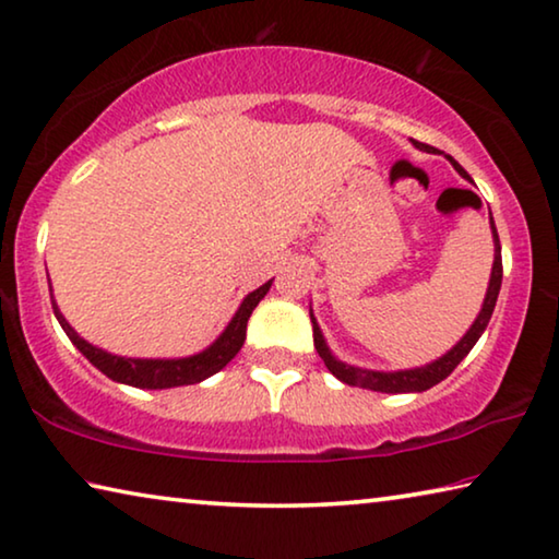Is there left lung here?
I'll return each mask as SVG.
<instances>
[{
  "label": "left lung",
  "mask_w": 559,
  "mask_h": 559,
  "mask_svg": "<svg viewBox=\"0 0 559 559\" xmlns=\"http://www.w3.org/2000/svg\"><path fill=\"white\" fill-rule=\"evenodd\" d=\"M415 146L423 148V152H432V146L428 144H420V141H413ZM450 164L455 166V171L463 176V179L471 181V176L463 166H460L453 156H448ZM490 228H492V238H495V263H492V273H490V286H487V294L483 300V311L480 316L475 318V323L471 325V331H467L455 348H450L445 356L428 362V366L423 368H411V370H395V373H380V370H366V368H356V366H345L338 358L333 356L331 350H328V345L323 341V333L321 328H318L316 318L311 313V323H313V345L318 350V356L323 358L325 368L331 370V373L343 380L345 385H356V388H368V391H378V393H423L428 391V388L438 385L440 380H445L453 370L457 368V362L463 360L467 353L473 350V345L480 338L483 331L490 323L492 311H495V304H498V294H500V286H502V253H500V238H498V228H495V221L490 216Z\"/></svg>",
  "instance_id": "left-lung-1"
}]
</instances>
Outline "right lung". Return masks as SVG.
Wrapping results in <instances>:
<instances>
[{"label": "right lung", "instance_id": "right-lung-1", "mask_svg": "<svg viewBox=\"0 0 559 559\" xmlns=\"http://www.w3.org/2000/svg\"><path fill=\"white\" fill-rule=\"evenodd\" d=\"M271 281L263 283L261 288H255L253 294H248L243 298L241 308H238L236 316L231 318V323L226 325V331L218 335L216 343H211L206 350L197 353V356L189 358H121V356H111L96 345L86 343L84 338H79V333L72 325L67 323V318L59 313L57 300H51V308H55L57 321L64 328V333L69 335L79 350L84 353V358L92 362L94 368H99L106 378L117 380V383H127L134 388H148V391H164V388H179V385H193L206 380L209 376L218 373L221 368L231 360L241 345L246 341V323L251 318L253 308L259 306V300L269 294ZM51 290V288H49Z\"/></svg>", "mask_w": 559, "mask_h": 559}]
</instances>
